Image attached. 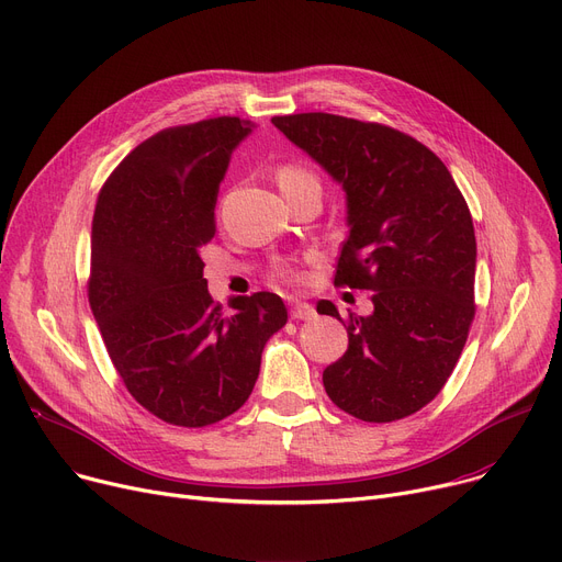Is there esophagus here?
I'll return each instance as SVG.
<instances>
[{
  "label": "esophagus",
  "instance_id": "obj_1",
  "mask_svg": "<svg viewBox=\"0 0 562 562\" xmlns=\"http://www.w3.org/2000/svg\"><path fill=\"white\" fill-rule=\"evenodd\" d=\"M291 318H295V321H312V318H316V310L310 303H293L291 305Z\"/></svg>",
  "mask_w": 562,
  "mask_h": 562
}]
</instances>
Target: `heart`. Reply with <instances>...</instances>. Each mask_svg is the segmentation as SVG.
I'll return each mask as SVG.
<instances>
[{
    "instance_id": "heart-1",
    "label": "heart",
    "mask_w": 562,
    "mask_h": 562,
    "mask_svg": "<svg viewBox=\"0 0 562 562\" xmlns=\"http://www.w3.org/2000/svg\"><path fill=\"white\" fill-rule=\"evenodd\" d=\"M307 176H310V173H307L305 169H301V167H284V169H280V173H278V182H280V187H282V184L295 182V180L307 178Z\"/></svg>"
}]
</instances>
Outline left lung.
I'll return each mask as SVG.
<instances>
[{
	"instance_id": "left-lung-1",
	"label": "left lung",
	"mask_w": 562,
	"mask_h": 562,
	"mask_svg": "<svg viewBox=\"0 0 562 562\" xmlns=\"http://www.w3.org/2000/svg\"><path fill=\"white\" fill-rule=\"evenodd\" d=\"M271 122L346 192L334 284L372 291V314H350L348 350L323 386L366 423L416 414L452 375L474 318L468 203L440 158L395 128L327 112ZM316 310L341 321L329 301Z\"/></svg>"
}]
</instances>
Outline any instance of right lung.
<instances>
[{
  "label": "right lung",
  "mask_w": 562,
  "mask_h": 562,
  "mask_svg": "<svg viewBox=\"0 0 562 562\" xmlns=\"http://www.w3.org/2000/svg\"><path fill=\"white\" fill-rule=\"evenodd\" d=\"M255 124L203 120L148 137L101 187L90 307L128 393L178 427L214 425L248 400L286 307L269 291L226 314L203 278L218 184Z\"/></svg>",
  "instance_id": "obj_1"
}]
</instances>
